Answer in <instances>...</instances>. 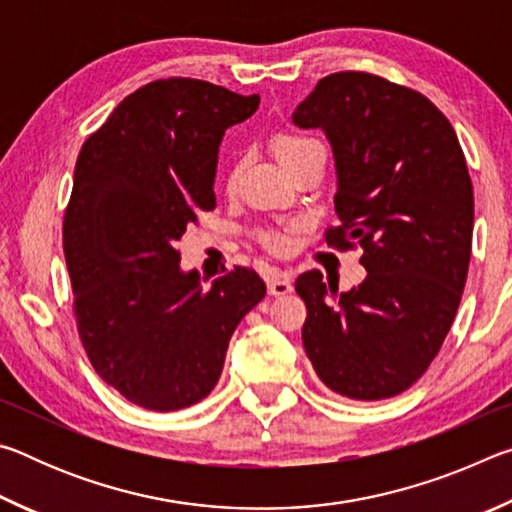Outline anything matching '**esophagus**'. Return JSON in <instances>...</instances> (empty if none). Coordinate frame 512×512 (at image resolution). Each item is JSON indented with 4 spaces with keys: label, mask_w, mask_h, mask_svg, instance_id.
<instances>
[{
    "label": "esophagus",
    "mask_w": 512,
    "mask_h": 512,
    "mask_svg": "<svg viewBox=\"0 0 512 512\" xmlns=\"http://www.w3.org/2000/svg\"><path fill=\"white\" fill-rule=\"evenodd\" d=\"M266 287L271 296H284V293H289L293 289V282L289 273H282V271H273L268 273L266 277Z\"/></svg>",
    "instance_id": "obj_1"
}]
</instances>
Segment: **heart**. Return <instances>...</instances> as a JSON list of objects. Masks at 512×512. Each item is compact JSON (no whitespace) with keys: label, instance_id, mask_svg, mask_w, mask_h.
<instances>
[{"label":"heart","instance_id":"1","mask_svg":"<svg viewBox=\"0 0 512 512\" xmlns=\"http://www.w3.org/2000/svg\"><path fill=\"white\" fill-rule=\"evenodd\" d=\"M271 146H273V153L277 155V160H280L289 171L296 169L298 164H302L305 160H309L311 155L325 153L323 146H320V142H316L314 137L298 135V133H277L273 137ZM239 171H241V160L235 162V167L230 171L228 176L230 187L235 185ZM259 241H262L264 248L271 250V253H284L289 246L287 235H280V232H264V235L259 237Z\"/></svg>","mask_w":512,"mask_h":512}]
</instances>
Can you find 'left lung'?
Segmentation results:
<instances>
[{
    "instance_id": "1",
    "label": "left lung",
    "mask_w": 512,
    "mask_h": 512,
    "mask_svg": "<svg viewBox=\"0 0 512 512\" xmlns=\"http://www.w3.org/2000/svg\"><path fill=\"white\" fill-rule=\"evenodd\" d=\"M293 124L332 144L339 223L325 241L361 248L368 271L345 293L320 271L298 277L305 352L334 393L395 397L427 372L461 305L474 225L463 149L424 94L368 72L320 79Z\"/></svg>"
}]
</instances>
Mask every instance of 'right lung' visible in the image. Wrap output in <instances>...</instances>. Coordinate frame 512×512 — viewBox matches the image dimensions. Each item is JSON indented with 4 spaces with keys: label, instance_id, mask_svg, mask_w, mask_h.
<instances>
[{
    "label": "right lung",
    "instance_id": "obj_1",
    "mask_svg": "<svg viewBox=\"0 0 512 512\" xmlns=\"http://www.w3.org/2000/svg\"><path fill=\"white\" fill-rule=\"evenodd\" d=\"M259 94L160 79L85 140L63 219V250L85 354L108 386L149 411L210 395L239 320L266 296L253 268L201 287L180 271L178 239L216 207V155Z\"/></svg>",
    "mask_w": 512,
    "mask_h": 512
}]
</instances>
